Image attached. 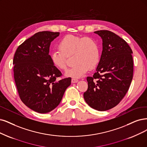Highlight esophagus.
Returning <instances> with one entry per match:
<instances>
[{
	"instance_id": "obj_1",
	"label": "esophagus",
	"mask_w": 147,
	"mask_h": 147,
	"mask_svg": "<svg viewBox=\"0 0 147 147\" xmlns=\"http://www.w3.org/2000/svg\"><path fill=\"white\" fill-rule=\"evenodd\" d=\"M78 79H74V78H73L72 79H71V82L73 83V84H74V83H77L78 82Z\"/></svg>"
}]
</instances>
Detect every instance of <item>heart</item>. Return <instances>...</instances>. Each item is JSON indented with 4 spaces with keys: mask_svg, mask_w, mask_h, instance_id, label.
Returning a JSON list of instances; mask_svg holds the SVG:
<instances>
[{
    "mask_svg": "<svg viewBox=\"0 0 147 147\" xmlns=\"http://www.w3.org/2000/svg\"><path fill=\"white\" fill-rule=\"evenodd\" d=\"M59 50L50 53L52 64L59 69L67 68V57L73 54L72 67L65 72L67 77L78 78L84 76L89 68H95L100 60V51L97 43L90 37L72 34L65 36L59 43Z\"/></svg>",
    "mask_w": 147,
    "mask_h": 147,
    "instance_id": "b5f03b06",
    "label": "heart"
}]
</instances>
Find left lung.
<instances>
[{"instance_id":"left-lung-1","label":"left lung","mask_w":147,"mask_h":147,"mask_svg":"<svg viewBox=\"0 0 147 147\" xmlns=\"http://www.w3.org/2000/svg\"><path fill=\"white\" fill-rule=\"evenodd\" d=\"M102 39V52L96 71L87 77L84 93L87 104L98 111L116 107L125 96L133 76V51L121 37L108 30L94 32Z\"/></svg>"}]
</instances>
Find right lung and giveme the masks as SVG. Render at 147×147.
Here are the masks:
<instances>
[{"mask_svg": "<svg viewBox=\"0 0 147 147\" xmlns=\"http://www.w3.org/2000/svg\"><path fill=\"white\" fill-rule=\"evenodd\" d=\"M59 32L41 31L25 40L13 59L14 78L21 100L30 109L47 113L61 102L71 79L58 80L62 73L49 55L51 42Z\"/></svg>", "mask_w": 147, "mask_h": 147, "instance_id": "obj_1", "label": "right lung"}]
</instances>
